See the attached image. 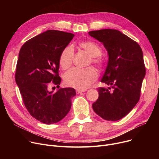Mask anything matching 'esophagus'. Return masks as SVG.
<instances>
[{
	"mask_svg": "<svg viewBox=\"0 0 159 159\" xmlns=\"http://www.w3.org/2000/svg\"><path fill=\"white\" fill-rule=\"evenodd\" d=\"M84 91H85V90H84V89H77L76 90L77 94H79V93H80L82 92H84Z\"/></svg>",
	"mask_w": 159,
	"mask_h": 159,
	"instance_id": "34e87169",
	"label": "esophagus"
}]
</instances>
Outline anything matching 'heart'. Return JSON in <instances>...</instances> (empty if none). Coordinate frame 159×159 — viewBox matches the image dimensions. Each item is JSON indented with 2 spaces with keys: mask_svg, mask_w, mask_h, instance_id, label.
<instances>
[{
  "mask_svg": "<svg viewBox=\"0 0 159 159\" xmlns=\"http://www.w3.org/2000/svg\"><path fill=\"white\" fill-rule=\"evenodd\" d=\"M79 46L91 57V62L98 68H102L104 61L103 58L100 56L101 54V48L97 43L91 40H86L81 42ZM73 56L74 52L71 47L68 46L62 50L59 57V64L62 69L67 70L71 66ZM97 77V71L92 68L84 70L73 68L64 74V81L68 86L78 89H85L93 84Z\"/></svg>",
  "mask_w": 159,
  "mask_h": 159,
  "instance_id": "b5f03b06",
  "label": "heart"
}]
</instances>
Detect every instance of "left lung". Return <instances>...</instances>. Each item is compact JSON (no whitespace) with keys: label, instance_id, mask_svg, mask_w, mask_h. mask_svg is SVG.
<instances>
[{"label":"left lung","instance_id":"obj_1","mask_svg":"<svg viewBox=\"0 0 159 159\" xmlns=\"http://www.w3.org/2000/svg\"><path fill=\"white\" fill-rule=\"evenodd\" d=\"M102 43L109 55L101 80L108 88H98L94 111L106 120L116 121L128 114L139 102L146 75L143 53L139 44L116 30L89 31Z\"/></svg>","mask_w":159,"mask_h":159}]
</instances>
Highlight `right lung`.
<instances>
[{
  "label": "right lung",
  "mask_w": 159,
  "mask_h": 159,
  "mask_svg": "<svg viewBox=\"0 0 159 159\" xmlns=\"http://www.w3.org/2000/svg\"><path fill=\"white\" fill-rule=\"evenodd\" d=\"M73 37L70 33L47 30L26 41L20 49L16 83L30 114L46 124L65 117L71 109V98L76 95L72 88L49 90L50 85L60 87V55Z\"/></svg>",
  "instance_id": "right-lung-1"
}]
</instances>
